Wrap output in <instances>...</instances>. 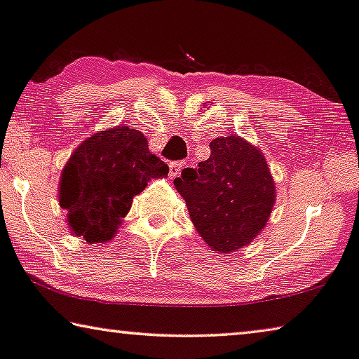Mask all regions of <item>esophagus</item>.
Returning <instances> with one entry per match:
<instances>
[{
	"mask_svg": "<svg viewBox=\"0 0 359 359\" xmlns=\"http://www.w3.org/2000/svg\"><path fill=\"white\" fill-rule=\"evenodd\" d=\"M180 169H182V163H177V161L170 163L169 164V175H170V179L177 177L179 172H180Z\"/></svg>",
	"mask_w": 359,
	"mask_h": 359,
	"instance_id": "1",
	"label": "esophagus"
}]
</instances>
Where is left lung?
<instances>
[{
	"instance_id": "1",
	"label": "left lung",
	"mask_w": 359,
	"mask_h": 359,
	"mask_svg": "<svg viewBox=\"0 0 359 359\" xmlns=\"http://www.w3.org/2000/svg\"><path fill=\"white\" fill-rule=\"evenodd\" d=\"M211 154L174 180L198 233L216 253H235L269 221L276 182L263 151L237 133L214 138Z\"/></svg>"
}]
</instances>
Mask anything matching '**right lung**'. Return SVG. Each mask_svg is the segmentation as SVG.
Wrapping results in <instances>:
<instances>
[{
	"instance_id": "1",
	"label": "right lung",
	"mask_w": 359,
	"mask_h": 359,
	"mask_svg": "<svg viewBox=\"0 0 359 359\" xmlns=\"http://www.w3.org/2000/svg\"><path fill=\"white\" fill-rule=\"evenodd\" d=\"M169 168L149 153L140 130L117 126L83 140L62 168L60 205L67 226L87 243H106L132 208L133 196L151 179H163Z\"/></svg>"
}]
</instances>
